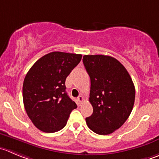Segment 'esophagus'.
<instances>
[{
	"instance_id": "1",
	"label": "esophagus",
	"mask_w": 159,
	"mask_h": 159,
	"mask_svg": "<svg viewBox=\"0 0 159 159\" xmlns=\"http://www.w3.org/2000/svg\"><path fill=\"white\" fill-rule=\"evenodd\" d=\"M78 102H79V104H81V102H83V101H84V98H83L82 95H79V96L78 97Z\"/></svg>"
}]
</instances>
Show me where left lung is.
<instances>
[{"label": "left lung", "instance_id": "obj_1", "mask_svg": "<svg viewBox=\"0 0 159 159\" xmlns=\"http://www.w3.org/2000/svg\"><path fill=\"white\" fill-rule=\"evenodd\" d=\"M83 64L91 79L89 102L93 113L88 127L100 135L112 134L128 119L135 99V88L127 69L114 57L84 55Z\"/></svg>", "mask_w": 159, "mask_h": 159}]
</instances>
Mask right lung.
Returning a JSON list of instances; mask_svg holds the SVG:
<instances>
[{
	"mask_svg": "<svg viewBox=\"0 0 159 159\" xmlns=\"http://www.w3.org/2000/svg\"><path fill=\"white\" fill-rule=\"evenodd\" d=\"M81 54L52 52L29 69L22 88L25 109L32 124L42 131L54 133L65 127L77 105L66 92L65 81L81 61Z\"/></svg>",
	"mask_w": 159,
	"mask_h": 159,
	"instance_id": "obj_1",
	"label": "right lung"
}]
</instances>
